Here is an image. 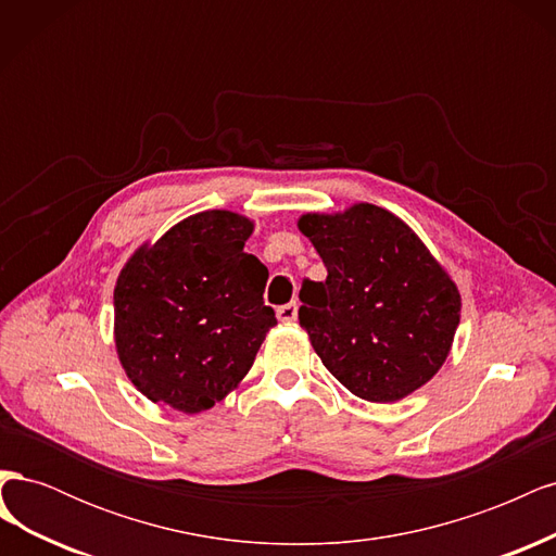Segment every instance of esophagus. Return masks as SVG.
Returning <instances> with one entry per match:
<instances>
[{"label": "esophagus", "mask_w": 556, "mask_h": 556, "mask_svg": "<svg viewBox=\"0 0 556 556\" xmlns=\"http://www.w3.org/2000/svg\"><path fill=\"white\" fill-rule=\"evenodd\" d=\"M296 315H299L296 301H290V304H285V306H280V308H278V319H280V323H285V325L294 323Z\"/></svg>", "instance_id": "34e87169"}]
</instances>
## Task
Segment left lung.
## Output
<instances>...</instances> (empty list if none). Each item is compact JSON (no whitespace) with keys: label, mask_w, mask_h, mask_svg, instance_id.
<instances>
[{"label":"left lung","mask_w":556,"mask_h":556,"mask_svg":"<svg viewBox=\"0 0 556 556\" xmlns=\"http://www.w3.org/2000/svg\"><path fill=\"white\" fill-rule=\"evenodd\" d=\"M327 266L301 288L299 325L327 371L371 403L417 392L445 364L462 294L399 215L376 204L296 220Z\"/></svg>","instance_id":"8db88e82"}]
</instances>
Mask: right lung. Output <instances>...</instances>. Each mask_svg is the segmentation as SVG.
<instances>
[{
  "mask_svg": "<svg viewBox=\"0 0 556 556\" xmlns=\"http://www.w3.org/2000/svg\"><path fill=\"white\" fill-rule=\"evenodd\" d=\"M255 223L201 211L141 243L113 290V341L127 378L153 403L194 415L248 376L266 331V266L243 250Z\"/></svg>",
  "mask_w": 556,
  "mask_h": 556,
  "instance_id": "add662e5",
  "label": "right lung"
}]
</instances>
